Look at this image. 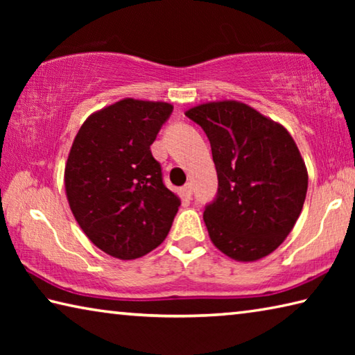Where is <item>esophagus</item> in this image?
Returning <instances> with one entry per match:
<instances>
[{
  "label": "esophagus",
  "instance_id": "34e87169",
  "mask_svg": "<svg viewBox=\"0 0 355 355\" xmlns=\"http://www.w3.org/2000/svg\"><path fill=\"white\" fill-rule=\"evenodd\" d=\"M182 192H183V196L186 197V199H191V196H192V184L191 183H186L183 188H182Z\"/></svg>",
  "mask_w": 355,
  "mask_h": 355
}]
</instances>
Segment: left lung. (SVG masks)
I'll return each mask as SVG.
<instances>
[{
	"instance_id": "8db88e82",
	"label": "left lung",
	"mask_w": 355,
	"mask_h": 355,
	"mask_svg": "<svg viewBox=\"0 0 355 355\" xmlns=\"http://www.w3.org/2000/svg\"><path fill=\"white\" fill-rule=\"evenodd\" d=\"M211 146L218 192L205 205L209 238L233 260L255 261L284 243L302 211L309 175L290 133L238 101L186 112Z\"/></svg>"
}]
</instances>
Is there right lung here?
Listing matches in <instances>:
<instances>
[{
	"instance_id": "obj_1",
	"label": "right lung",
	"mask_w": 355,
	"mask_h": 355,
	"mask_svg": "<svg viewBox=\"0 0 355 355\" xmlns=\"http://www.w3.org/2000/svg\"><path fill=\"white\" fill-rule=\"evenodd\" d=\"M173 111L169 103L125 98L92 114L65 166L71 213L87 238L120 260L164 241L180 199L166 188L150 146Z\"/></svg>"
}]
</instances>
